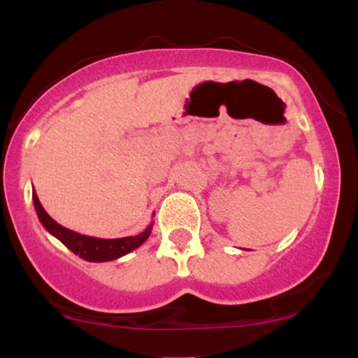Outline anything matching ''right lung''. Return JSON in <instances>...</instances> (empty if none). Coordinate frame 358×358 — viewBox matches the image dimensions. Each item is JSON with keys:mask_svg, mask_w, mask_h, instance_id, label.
Listing matches in <instances>:
<instances>
[{"mask_svg": "<svg viewBox=\"0 0 358 358\" xmlns=\"http://www.w3.org/2000/svg\"><path fill=\"white\" fill-rule=\"evenodd\" d=\"M34 205L38 220L42 222V225L52 234L53 237H57L65 248H69L73 254L84 259L89 262H108L119 259L126 254L133 252L134 249H138L139 245L150 237L151 229H153V222L143 231L139 236L134 237H121V239H97V237H89L84 234L73 232L71 229L64 227V225L57 224L55 220L45 212V208L40 203L38 196L34 190Z\"/></svg>", "mask_w": 358, "mask_h": 358, "instance_id": "add662e5", "label": "right lung"}]
</instances>
